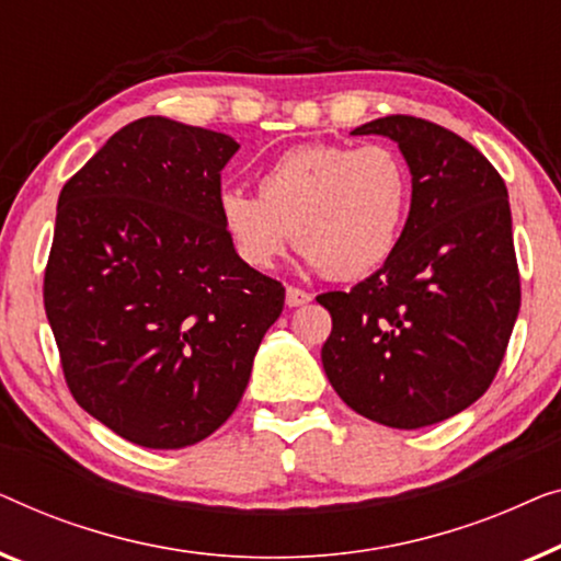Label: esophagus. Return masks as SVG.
<instances>
[{"instance_id":"34e87169","label":"esophagus","mask_w":561,"mask_h":561,"mask_svg":"<svg viewBox=\"0 0 561 561\" xmlns=\"http://www.w3.org/2000/svg\"><path fill=\"white\" fill-rule=\"evenodd\" d=\"M307 302H312L310 291H305L299 287H287V307H302Z\"/></svg>"}]
</instances>
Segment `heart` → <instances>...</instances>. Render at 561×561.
<instances>
[{
    "mask_svg": "<svg viewBox=\"0 0 561 561\" xmlns=\"http://www.w3.org/2000/svg\"><path fill=\"white\" fill-rule=\"evenodd\" d=\"M412 205V170L391 145H305L259 180V195L228 187L218 213L236 254L270 270L291 233L307 264L330 279H358L397 249Z\"/></svg>",
    "mask_w": 561,
    "mask_h": 561,
    "instance_id": "1",
    "label": "heart"
}]
</instances>
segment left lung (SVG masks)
I'll return each mask as SVG.
<instances>
[{"label": "left lung", "instance_id": "obj_1", "mask_svg": "<svg viewBox=\"0 0 561 561\" xmlns=\"http://www.w3.org/2000/svg\"><path fill=\"white\" fill-rule=\"evenodd\" d=\"M383 134L412 170V208L381 270L318 297L333 318L322 368L370 422L420 430L483 397L520 307L508 191L499 170L445 126L407 114Z\"/></svg>", "mask_w": 561, "mask_h": 561}]
</instances>
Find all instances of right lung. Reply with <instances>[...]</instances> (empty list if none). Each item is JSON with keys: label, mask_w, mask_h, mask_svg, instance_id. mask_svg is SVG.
I'll return each instance as SVG.
<instances>
[{"label": "right lung", "mask_w": 561, "mask_h": 561, "mask_svg": "<svg viewBox=\"0 0 561 561\" xmlns=\"http://www.w3.org/2000/svg\"><path fill=\"white\" fill-rule=\"evenodd\" d=\"M233 137L145 116L62 185L43 302L78 407L180 449L213 435L282 314V282L236 254L218 213Z\"/></svg>", "instance_id": "add662e5"}]
</instances>
